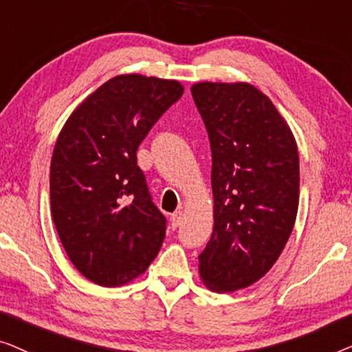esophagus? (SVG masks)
Listing matches in <instances>:
<instances>
[{"instance_id": "obj_1", "label": "esophagus", "mask_w": 352, "mask_h": 352, "mask_svg": "<svg viewBox=\"0 0 352 352\" xmlns=\"http://www.w3.org/2000/svg\"><path fill=\"white\" fill-rule=\"evenodd\" d=\"M182 221H183V214H182L180 210L175 212V214H172V215H170V225H172V230H177V228L182 225Z\"/></svg>"}]
</instances>
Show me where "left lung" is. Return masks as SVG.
Instances as JSON below:
<instances>
[{
	"instance_id": "left-lung-1",
	"label": "left lung",
	"mask_w": 352,
	"mask_h": 352,
	"mask_svg": "<svg viewBox=\"0 0 352 352\" xmlns=\"http://www.w3.org/2000/svg\"><path fill=\"white\" fill-rule=\"evenodd\" d=\"M192 100L209 133L214 232L201 279L221 294L273 268L294 230L300 197L295 138L273 102L247 82H199Z\"/></svg>"
}]
</instances>
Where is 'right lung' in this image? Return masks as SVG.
<instances>
[{
	"instance_id": "obj_1",
	"label": "right lung",
	"mask_w": 352,
	"mask_h": 352,
	"mask_svg": "<svg viewBox=\"0 0 352 352\" xmlns=\"http://www.w3.org/2000/svg\"><path fill=\"white\" fill-rule=\"evenodd\" d=\"M183 96L177 81L111 78L63 126L51 161V210L75 268L103 287L145 273L166 236L137 150Z\"/></svg>"
}]
</instances>
